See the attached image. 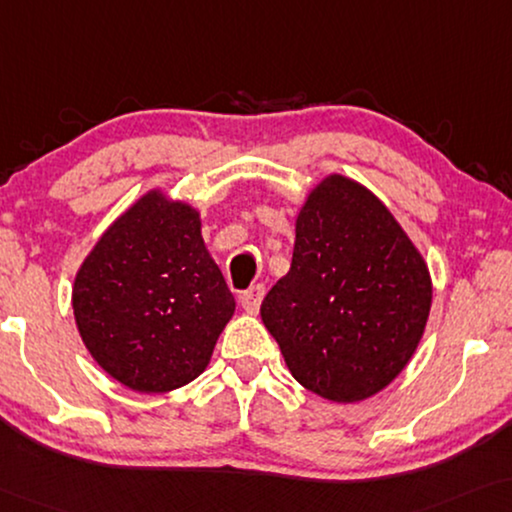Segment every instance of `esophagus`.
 <instances>
[{"instance_id": "1", "label": "esophagus", "mask_w": 512, "mask_h": 512, "mask_svg": "<svg viewBox=\"0 0 512 512\" xmlns=\"http://www.w3.org/2000/svg\"><path fill=\"white\" fill-rule=\"evenodd\" d=\"M264 285H253L250 287V290H246L239 297V301H241V306L246 308L248 313H257L259 311V304H262V299H264Z\"/></svg>"}]
</instances>
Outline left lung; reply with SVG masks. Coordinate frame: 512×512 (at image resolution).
<instances>
[{
    "label": "left lung",
    "mask_w": 512,
    "mask_h": 512,
    "mask_svg": "<svg viewBox=\"0 0 512 512\" xmlns=\"http://www.w3.org/2000/svg\"><path fill=\"white\" fill-rule=\"evenodd\" d=\"M431 308L427 264L394 215L329 176L301 208L292 266L262 301L287 369L329 401H362L399 376Z\"/></svg>",
    "instance_id": "1"
}]
</instances>
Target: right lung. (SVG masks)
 <instances>
[{
    "instance_id": "obj_1",
    "label": "right lung",
    "mask_w": 512,
    "mask_h": 512,
    "mask_svg": "<svg viewBox=\"0 0 512 512\" xmlns=\"http://www.w3.org/2000/svg\"><path fill=\"white\" fill-rule=\"evenodd\" d=\"M234 306L199 213L160 192L106 229L74 283L85 348L118 383L146 394L197 378Z\"/></svg>"
}]
</instances>
